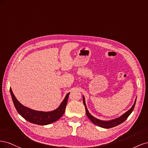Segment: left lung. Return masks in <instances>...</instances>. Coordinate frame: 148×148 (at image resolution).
Here are the masks:
<instances>
[{"label": "left lung", "instance_id": "obj_1", "mask_svg": "<svg viewBox=\"0 0 148 148\" xmlns=\"http://www.w3.org/2000/svg\"><path fill=\"white\" fill-rule=\"evenodd\" d=\"M83 104L85 106V109H86V115L88 116V117L95 125H97V126H99L102 128H110L114 127L115 126H117V125L123 123L124 121L126 120L127 119L128 117V116L130 115L131 113L133 112V110L134 109V107H135V106L136 101V98L135 103H134L133 106L130 108V109L128 110L127 112H125L122 116H120V117L110 120V121H102V120H100L99 119H97L95 117H94L93 116H92L89 113V112H88V109L86 107V104H85L84 97L83 96Z\"/></svg>", "mask_w": 148, "mask_h": 148}]
</instances>
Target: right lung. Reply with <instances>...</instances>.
Returning a JSON list of instances; mask_svg holds the SVG:
<instances>
[{
	"mask_svg": "<svg viewBox=\"0 0 148 148\" xmlns=\"http://www.w3.org/2000/svg\"><path fill=\"white\" fill-rule=\"evenodd\" d=\"M10 91L13 104L18 114L28 122L39 125L52 123L59 120L64 115L70 94V92L67 94L64 100L57 109L51 112H42L30 109L23 106L16 99L11 88H10Z\"/></svg>",
	"mask_w": 148,
	"mask_h": 148,
	"instance_id": "right-lung-1",
	"label": "right lung"
}]
</instances>
